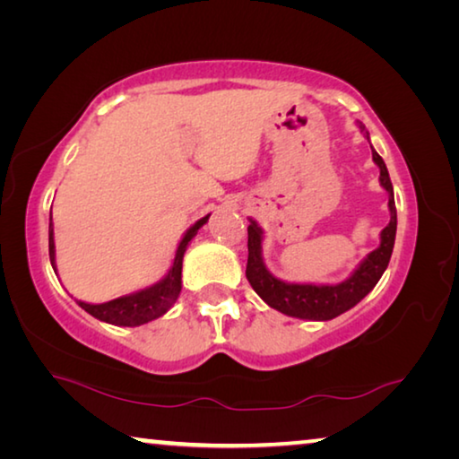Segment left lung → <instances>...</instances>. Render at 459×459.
Wrapping results in <instances>:
<instances>
[{"label": "left lung", "mask_w": 459, "mask_h": 459, "mask_svg": "<svg viewBox=\"0 0 459 459\" xmlns=\"http://www.w3.org/2000/svg\"><path fill=\"white\" fill-rule=\"evenodd\" d=\"M364 137L370 142V135L367 127L359 121L356 123ZM372 150V161L378 166L380 176L378 182L388 194V212H391V221L386 227L380 230V245L375 251L368 253L367 257L360 261L351 277L340 283H287L283 279L275 277L267 269L265 261H263V229L257 221L248 219V259H247V279L259 298L265 301L269 307L277 309L285 316L299 317V320H314V322H325L333 320L340 314L348 312L354 307L360 299L367 298L372 291V287L378 283L383 277L385 269L391 261L393 247H394V235H397V208H394V194L393 184L388 178V169L380 155Z\"/></svg>", "instance_id": "obj_1"}]
</instances>
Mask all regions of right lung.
<instances>
[{
	"mask_svg": "<svg viewBox=\"0 0 459 459\" xmlns=\"http://www.w3.org/2000/svg\"><path fill=\"white\" fill-rule=\"evenodd\" d=\"M208 219H211V214H206L204 219L196 221L188 230L184 232L182 240L178 243L172 267L168 269V273L161 277L158 283L143 287V290L134 291L129 295H121L117 299L105 301V304H87V301H81V299H76V304H79L84 312L91 314L92 317H97V320L113 324V325H127V328H134V325H142L152 320H158V317L164 316L168 309L176 304V299L180 298L184 253L186 248H188L190 240L196 237V232L204 227ZM48 251H50L52 269L56 271V247H54L52 219L48 227Z\"/></svg>",
	"mask_w": 459,
	"mask_h": 459,
	"instance_id": "right-lung-1",
	"label": "right lung"
}]
</instances>
